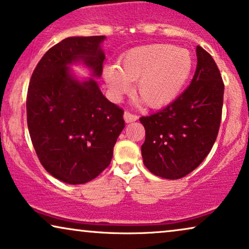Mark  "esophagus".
Masks as SVG:
<instances>
[{
    "label": "esophagus",
    "mask_w": 249,
    "mask_h": 249,
    "mask_svg": "<svg viewBox=\"0 0 249 249\" xmlns=\"http://www.w3.org/2000/svg\"><path fill=\"white\" fill-rule=\"evenodd\" d=\"M124 121L127 122V124H130V122H134L138 119V117L134 113H130V112L125 111L124 114Z\"/></svg>",
    "instance_id": "obj_1"
}]
</instances>
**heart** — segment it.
Wrapping results in <instances>:
<instances>
[{"label": "heart", "mask_w": 249, "mask_h": 249, "mask_svg": "<svg viewBox=\"0 0 249 249\" xmlns=\"http://www.w3.org/2000/svg\"><path fill=\"white\" fill-rule=\"evenodd\" d=\"M188 50L170 44L134 47L122 54L119 66L104 68L112 98L120 100L136 82V93L152 108L165 107L182 90L193 70Z\"/></svg>", "instance_id": "1"}]
</instances>
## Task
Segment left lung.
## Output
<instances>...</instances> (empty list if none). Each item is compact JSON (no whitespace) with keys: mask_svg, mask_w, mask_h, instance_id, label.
I'll return each mask as SVG.
<instances>
[{"mask_svg":"<svg viewBox=\"0 0 249 249\" xmlns=\"http://www.w3.org/2000/svg\"><path fill=\"white\" fill-rule=\"evenodd\" d=\"M192 83L171 104L139 121L145 128L142 156L146 168L165 179L195 170L212 149L222 117L224 84L213 57L196 47Z\"/></svg>","mask_w":249,"mask_h":249,"instance_id":"1","label":"left lung"}]
</instances>
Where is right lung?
<instances>
[{"label": "right lung", "instance_id": "obj_1", "mask_svg": "<svg viewBox=\"0 0 249 249\" xmlns=\"http://www.w3.org/2000/svg\"><path fill=\"white\" fill-rule=\"evenodd\" d=\"M105 36L68 37L47 51L30 78L27 124L39 162L54 178L81 185L110 165L124 128V110L102 94L93 78L79 81L68 66L74 62L100 77Z\"/></svg>", "mask_w": 249, "mask_h": 249}]
</instances>
